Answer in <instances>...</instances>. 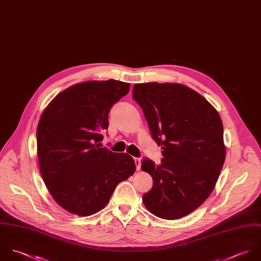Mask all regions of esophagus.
<instances>
[{"label": "esophagus", "instance_id": "obj_1", "mask_svg": "<svg viewBox=\"0 0 261 261\" xmlns=\"http://www.w3.org/2000/svg\"><path fill=\"white\" fill-rule=\"evenodd\" d=\"M134 161H135V164H136V169L139 170L140 166H141V159L140 158H134Z\"/></svg>", "mask_w": 261, "mask_h": 261}]
</instances>
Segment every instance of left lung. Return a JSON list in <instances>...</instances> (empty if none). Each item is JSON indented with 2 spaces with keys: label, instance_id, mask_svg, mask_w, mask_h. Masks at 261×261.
<instances>
[{
  "label": "left lung",
  "instance_id": "1",
  "mask_svg": "<svg viewBox=\"0 0 261 261\" xmlns=\"http://www.w3.org/2000/svg\"><path fill=\"white\" fill-rule=\"evenodd\" d=\"M132 95L163 156L157 165L149 159L141 163L153 179L142 201L161 219L182 218L207 200L219 178L226 157L221 117L203 96L180 84H135Z\"/></svg>",
  "mask_w": 261,
  "mask_h": 261
}]
</instances>
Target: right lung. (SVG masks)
<instances>
[{"mask_svg": "<svg viewBox=\"0 0 261 261\" xmlns=\"http://www.w3.org/2000/svg\"><path fill=\"white\" fill-rule=\"evenodd\" d=\"M129 90L130 84L115 80L80 83L59 93L41 114L40 173L53 200L71 214L101 211L118 184L136 170L133 157L101 147L109 112Z\"/></svg>", "mask_w": 261, "mask_h": 261, "instance_id": "right-lung-1", "label": "right lung"}]
</instances>
